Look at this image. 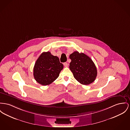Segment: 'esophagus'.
Returning a JSON list of instances; mask_svg holds the SVG:
<instances>
[{"label":"esophagus","instance_id":"1","mask_svg":"<svg viewBox=\"0 0 130 130\" xmlns=\"http://www.w3.org/2000/svg\"><path fill=\"white\" fill-rule=\"evenodd\" d=\"M63 65H64V66L65 67H68V63H67V62H64L63 63Z\"/></svg>","mask_w":130,"mask_h":130}]
</instances>
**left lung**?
Returning a JSON list of instances; mask_svg holds the SVG:
<instances>
[{
	"label": "left lung",
	"instance_id": "obj_1",
	"mask_svg": "<svg viewBox=\"0 0 130 130\" xmlns=\"http://www.w3.org/2000/svg\"><path fill=\"white\" fill-rule=\"evenodd\" d=\"M69 69L74 77L83 85H89L95 80L97 70L92 59L86 54L75 51L70 55Z\"/></svg>",
	"mask_w": 130,
	"mask_h": 130
}]
</instances>
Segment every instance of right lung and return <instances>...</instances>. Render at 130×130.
Returning a JSON list of instances; mask_svg holds the SVG:
<instances>
[{
  "label": "right lung",
  "instance_id": "add662e5",
  "mask_svg": "<svg viewBox=\"0 0 130 130\" xmlns=\"http://www.w3.org/2000/svg\"><path fill=\"white\" fill-rule=\"evenodd\" d=\"M63 68L58 57L52 55L50 52H43L35 63L34 78L40 84L48 85L59 77Z\"/></svg>",
  "mask_w": 130,
  "mask_h": 130
}]
</instances>
